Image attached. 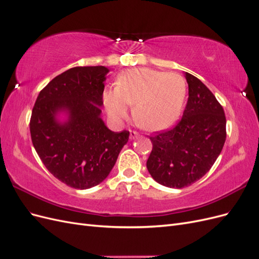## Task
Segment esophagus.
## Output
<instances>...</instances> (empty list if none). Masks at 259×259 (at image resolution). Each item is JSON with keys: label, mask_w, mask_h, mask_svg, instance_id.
<instances>
[{"label": "esophagus", "mask_w": 259, "mask_h": 259, "mask_svg": "<svg viewBox=\"0 0 259 259\" xmlns=\"http://www.w3.org/2000/svg\"><path fill=\"white\" fill-rule=\"evenodd\" d=\"M139 137V134L137 132H135V131H131L130 132V138L131 139H137Z\"/></svg>", "instance_id": "1"}]
</instances>
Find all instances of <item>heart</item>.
Listing matches in <instances>:
<instances>
[{
	"label": "heart",
	"instance_id": "heart-1",
	"mask_svg": "<svg viewBox=\"0 0 259 259\" xmlns=\"http://www.w3.org/2000/svg\"><path fill=\"white\" fill-rule=\"evenodd\" d=\"M187 97V83L176 72L150 68L127 70L115 81V89H106L103 101L110 119L126 115L128 105L135 121L150 132L165 131L182 115Z\"/></svg>",
	"mask_w": 259,
	"mask_h": 259
}]
</instances>
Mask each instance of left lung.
Wrapping results in <instances>:
<instances>
[{
	"label": "left lung",
	"mask_w": 259,
	"mask_h": 259,
	"mask_svg": "<svg viewBox=\"0 0 259 259\" xmlns=\"http://www.w3.org/2000/svg\"><path fill=\"white\" fill-rule=\"evenodd\" d=\"M189 97L175 127L150 137L147 168L156 183L182 189L204 176L226 142L224 109L198 77L185 72Z\"/></svg>",
	"instance_id": "obj_1"
}]
</instances>
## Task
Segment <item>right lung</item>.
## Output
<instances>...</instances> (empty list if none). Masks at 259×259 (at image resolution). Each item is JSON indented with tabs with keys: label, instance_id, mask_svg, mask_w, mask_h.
<instances>
[{
	"label": "right lung",
	"instance_id": "right-lung-1",
	"mask_svg": "<svg viewBox=\"0 0 259 259\" xmlns=\"http://www.w3.org/2000/svg\"><path fill=\"white\" fill-rule=\"evenodd\" d=\"M108 72L104 66L67 70L40 92L31 114L36 153L51 174L74 189L104 182L128 142L130 132H112L101 119Z\"/></svg>",
	"mask_w": 259,
	"mask_h": 259
}]
</instances>
